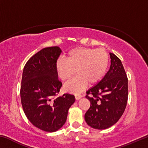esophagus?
Masks as SVG:
<instances>
[{"mask_svg": "<svg viewBox=\"0 0 148 148\" xmlns=\"http://www.w3.org/2000/svg\"><path fill=\"white\" fill-rule=\"evenodd\" d=\"M82 95H80L79 93H76L75 94V98H76V100H79L82 98Z\"/></svg>", "mask_w": 148, "mask_h": 148, "instance_id": "1", "label": "esophagus"}]
</instances>
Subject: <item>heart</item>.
Returning a JSON list of instances; mask_svg holds the SVG:
<instances>
[{
  "label": "heart",
  "instance_id": "heart-1",
  "mask_svg": "<svg viewBox=\"0 0 148 148\" xmlns=\"http://www.w3.org/2000/svg\"><path fill=\"white\" fill-rule=\"evenodd\" d=\"M109 56L103 49L79 47L71 50L67 60L60 58L56 64L57 73L63 82H69L75 74L77 76L66 86L71 91H80L88 84L98 83L108 66Z\"/></svg>",
  "mask_w": 148,
  "mask_h": 148
}]
</instances>
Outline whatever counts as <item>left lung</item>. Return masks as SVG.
Returning a JSON list of instances; mask_svg holds the SVG:
<instances>
[{
	"label": "left lung",
	"mask_w": 148,
	"mask_h": 148,
	"mask_svg": "<svg viewBox=\"0 0 148 148\" xmlns=\"http://www.w3.org/2000/svg\"><path fill=\"white\" fill-rule=\"evenodd\" d=\"M111 64L101 82L87 91L90 108L85 114L87 125L95 129H106L118 121L128 100V79L123 64L110 53Z\"/></svg>",
	"instance_id": "left-lung-1"
}]
</instances>
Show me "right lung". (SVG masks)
I'll return each instance as SVG.
<instances>
[{
  "mask_svg": "<svg viewBox=\"0 0 148 148\" xmlns=\"http://www.w3.org/2000/svg\"><path fill=\"white\" fill-rule=\"evenodd\" d=\"M61 53L57 46L42 49L27 62L22 75L20 95L24 113L32 125L46 132L63 126L75 102L73 95L57 97L62 83L56 64Z\"/></svg>",
  "mask_w": 148,
  "mask_h": 148,
  "instance_id": "1",
  "label": "right lung"
}]
</instances>
